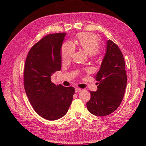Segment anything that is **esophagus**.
<instances>
[{"instance_id":"esophagus-1","label":"esophagus","mask_w":146,"mask_h":146,"mask_svg":"<svg viewBox=\"0 0 146 146\" xmlns=\"http://www.w3.org/2000/svg\"><path fill=\"white\" fill-rule=\"evenodd\" d=\"M82 91V89L81 88H76V92H80Z\"/></svg>"}]
</instances>
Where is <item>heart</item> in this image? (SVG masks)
I'll return each mask as SVG.
<instances>
[{
  "mask_svg": "<svg viewBox=\"0 0 146 146\" xmlns=\"http://www.w3.org/2000/svg\"><path fill=\"white\" fill-rule=\"evenodd\" d=\"M77 44L86 51L91 56L96 57L100 54V40L96 35L91 33H80L77 36ZM76 50L74 44L70 41L64 42L61 46V55L63 61H69Z\"/></svg>",
  "mask_w": 146,
  "mask_h": 146,
  "instance_id": "1",
  "label": "heart"
}]
</instances>
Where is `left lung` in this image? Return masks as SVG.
<instances>
[{"label": "left lung", "mask_w": 146, "mask_h": 146, "mask_svg": "<svg viewBox=\"0 0 146 146\" xmlns=\"http://www.w3.org/2000/svg\"><path fill=\"white\" fill-rule=\"evenodd\" d=\"M107 51L99 71L94 77L99 82L98 91H90L87 108L95 116H105L121 104L127 85L125 61L120 48L111 40L107 42Z\"/></svg>", "instance_id": "8db88e82"}]
</instances>
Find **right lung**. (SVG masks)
<instances>
[{"label":"right lung","instance_id":"obj_1","mask_svg":"<svg viewBox=\"0 0 146 146\" xmlns=\"http://www.w3.org/2000/svg\"><path fill=\"white\" fill-rule=\"evenodd\" d=\"M66 33L48 35L31 48L25 60L24 89L36 113L47 120L64 116L72 103L74 88L56 85L51 76L61 67V47Z\"/></svg>","mask_w":146,"mask_h":146}]
</instances>
